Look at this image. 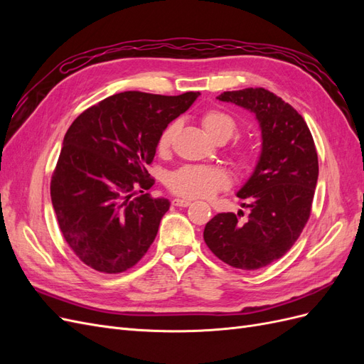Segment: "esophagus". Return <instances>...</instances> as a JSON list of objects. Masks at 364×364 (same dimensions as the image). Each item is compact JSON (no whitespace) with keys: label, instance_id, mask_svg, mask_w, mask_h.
I'll use <instances>...</instances> for the list:
<instances>
[{"label":"esophagus","instance_id":"obj_1","mask_svg":"<svg viewBox=\"0 0 364 364\" xmlns=\"http://www.w3.org/2000/svg\"><path fill=\"white\" fill-rule=\"evenodd\" d=\"M173 205L174 206H181V208H186L191 205V200H186V199H174L173 200Z\"/></svg>","mask_w":364,"mask_h":364}]
</instances>
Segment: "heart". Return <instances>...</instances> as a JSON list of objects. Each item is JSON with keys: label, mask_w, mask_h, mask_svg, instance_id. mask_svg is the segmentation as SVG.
<instances>
[{"label": "heart", "mask_w": 364, "mask_h": 364, "mask_svg": "<svg viewBox=\"0 0 364 364\" xmlns=\"http://www.w3.org/2000/svg\"><path fill=\"white\" fill-rule=\"evenodd\" d=\"M202 129L213 141H228L232 138L237 124L234 118L222 111H208L200 118ZM178 124L171 123L162 130L158 141V149L165 153L170 149ZM235 159L243 167H249L253 162V153L249 149H238L235 151ZM229 185V176L222 168L203 167V165H185L170 174L168 186L173 193L190 199H200V197H211L217 191L226 188Z\"/></svg>", "instance_id": "1"}]
</instances>
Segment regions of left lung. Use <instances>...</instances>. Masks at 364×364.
Instances as JSON below:
<instances>
[{
  "mask_svg": "<svg viewBox=\"0 0 364 364\" xmlns=\"http://www.w3.org/2000/svg\"><path fill=\"white\" fill-rule=\"evenodd\" d=\"M255 115L261 151L249 179L238 190L249 209L214 215L203 240L217 258L241 270L269 266L290 250L311 213L318 176L317 151L305 119L282 98L264 87L220 94Z\"/></svg>",
  "mask_w": 364,
  "mask_h": 364,
  "instance_id": "left-lung-1",
  "label": "left lung"
}]
</instances>
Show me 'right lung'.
I'll return each mask as SVG.
<instances>
[{
	"label": "right lung",
	"mask_w": 364,
	"mask_h": 364,
	"mask_svg": "<svg viewBox=\"0 0 364 364\" xmlns=\"http://www.w3.org/2000/svg\"><path fill=\"white\" fill-rule=\"evenodd\" d=\"M199 95L119 92L70 126L51 178V203L65 241L86 266L121 273L146 255L170 209L168 199L146 193L155 183L146 167L162 130Z\"/></svg>",
	"instance_id": "add662e5"
}]
</instances>
